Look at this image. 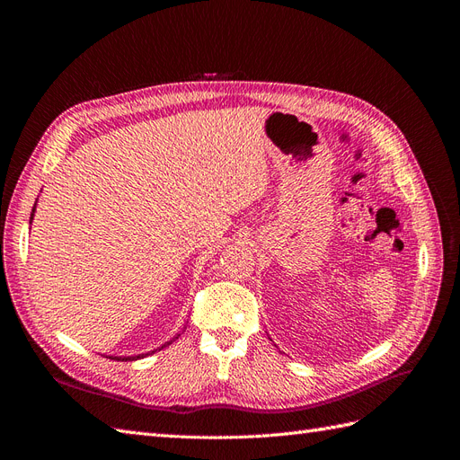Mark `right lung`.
I'll list each match as a JSON object with an SVG mask.
<instances>
[{
  "instance_id": "right-lung-1",
  "label": "right lung",
  "mask_w": 460,
  "mask_h": 460,
  "mask_svg": "<svg viewBox=\"0 0 460 460\" xmlns=\"http://www.w3.org/2000/svg\"><path fill=\"white\" fill-rule=\"evenodd\" d=\"M34 208H36V205H34ZM34 208H32V215H31V222H32V217H34ZM178 336H180V333H178ZM178 336H176V338H178ZM176 338H172L171 341H166L164 345H161L159 349H163V347H166V345H171ZM155 351H157V349H155ZM155 351H151V353H155ZM146 355H149V353H146ZM146 355H137V357H109V358H115V360H136V358H142V357H146Z\"/></svg>"
}]
</instances>
